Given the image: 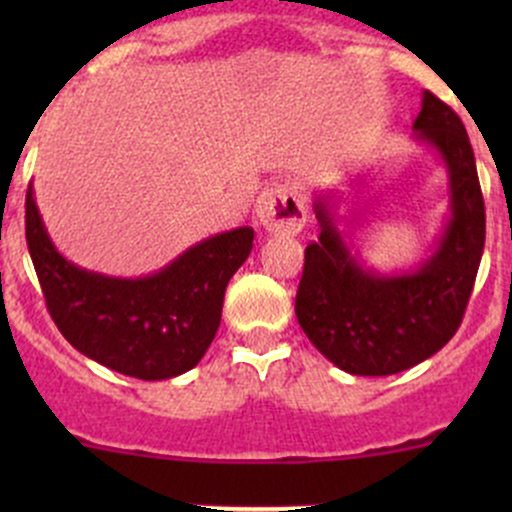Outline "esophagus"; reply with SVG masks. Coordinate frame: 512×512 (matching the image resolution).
Returning a JSON list of instances; mask_svg holds the SVG:
<instances>
[{"label": "esophagus", "mask_w": 512, "mask_h": 512, "mask_svg": "<svg viewBox=\"0 0 512 512\" xmlns=\"http://www.w3.org/2000/svg\"><path fill=\"white\" fill-rule=\"evenodd\" d=\"M307 220L304 200L299 198L292 185H272L262 190L255 203V223L267 232H282V235H294L302 230Z\"/></svg>", "instance_id": "1"}]
</instances>
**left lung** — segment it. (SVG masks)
<instances>
[{
    "label": "left lung",
    "instance_id": "left-lung-1",
    "mask_svg": "<svg viewBox=\"0 0 512 512\" xmlns=\"http://www.w3.org/2000/svg\"><path fill=\"white\" fill-rule=\"evenodd\" d=\"M414 141L441 160L448 180V218L418 265L379 272L354 250L364 183L347 195L353 208L344 216L342 190H317L312 198L322 232L304 250L294 312L309 342L354 376L399 374L448 344L483 257L485 205L471 141L461 118L431 91L421 96Z\"/></svg>",
    "mask_w": 512,
    "mask_h": 512
}]
</instances>
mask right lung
Masks as SVG:
<instances>
[{
  "instance_id": "1",
  "label": "right lung",
  "mask_w": 512,
  "mask_h": 512,
  "mask_svg": "<svg viewBox=\"0 0 512 512\" xmlns=\"http://www.w3.org/2000/svg\"><path fill=\"white\" fill-rule=\"evenodd\" d=\"M252 237V227H235L195 242L151 275H103L61 255L41 220L34 185L27 190V245L51 319L71 347L133 379L163 381L198 366Z\"/></svg>"
}]
</instances>
